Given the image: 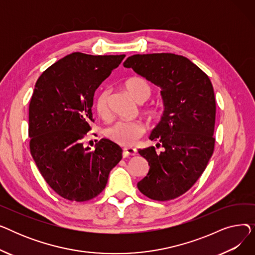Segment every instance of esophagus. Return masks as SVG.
Listing matches in <instances>:
<instances>
[{"label": "esophagus", "instance_id": "1", "mask_svg": "<svg viewBox=\"0 0 255 255\" xmlns=\"http://www.w3.org/2000/svg\"><path fill=\"white\" fill-rule=\"evenodd\" d=\"M136 154V149L131 148V146H125L123 149V157H128V156H134Z\"/></svg>", "mask_w": 255, "mask_h": 255}]
</instances>
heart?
<instances>
[{
    "label": "heart",
    "mask_w": 255,
    "mask_h": 255,
    "mask_svg": "<svg viewBox=\"0 0 255 255\" xmlns=\"http://www.w3.org/2000/svg\"><path fill=\"white\" fill-rule=\"evenodd\" d=\"M125 86L130 93V95L138 103L146 101L153 94V87L148 80L142 77H133L128 80ZM110 99L111 91L102 90L97 94L95 101H94L95 110L102 119H109L111 116ZM144 113L151 119L158 118L160 114L157 107L154 106H150L148 109H145ZM143 131L144 126L139 121L119 120L113 125L107 127L104 133L107 138L118 144L131 145L142 135Z\"/></svg>",
    "instance_id": "heart-1"
}]
</instances>
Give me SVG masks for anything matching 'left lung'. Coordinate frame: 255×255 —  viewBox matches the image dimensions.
<instances>
[{
    "instance_id": "1",
    "label": "left lung",
    "mask_w": 255,
    "mask_h": 255,
    "mask_svg": "<svg viewBox=\"0 0 255 255\" xmlns=\"http://www.w3.org/2000/svg\"><path fill=\"white\" fill-rule=\"evenodd\" d=\"M124 67L161 89L164 112L150 139L154 146L139 149L149 172L137 183L154 200H169L188 191L202 176L214 152L216 102L209 76L189 59L175 53L134 55Z\"/></svg>"
}]
</instances>
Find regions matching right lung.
I'll return each instance as SVG.
<instances>
[{
  "label": "right lung",
  "instance_id": "1",
  "mask_svg": "<svg viewBox=\"0 0 255 255\" xmlns=\"http://www.w3.org/2000/svg\"><path fill=\"white\" fill-rule=\"evenodd\" d=\"M125 55L73 52L40 75L29 106L30 151L50 188L60 196L87 202L103 191L122 149L102 138L95 150L84 145L94 122V94Z\"/></svg>",
  "mask_w": 255,
  "mask_h": 255
}]
</instances>
